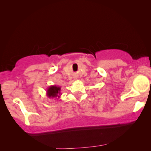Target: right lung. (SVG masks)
<instances>
[{"label": "right lung", "instance_id": "right-lung-1", "mask_svg": "<svg viewBox=\"0 0 151 151\" xmlns=\"http://www.w3.org/2000/svg\"><path fill=\"white\" fill-rule=\"evenodd\" d=\"M60 86L56 85L50 86L47 90V96L48 98L50 99H57V97L59 99L60 96Z\"/></svg>", "mask_w": 151, "mask_h": 151}]
</instances>
